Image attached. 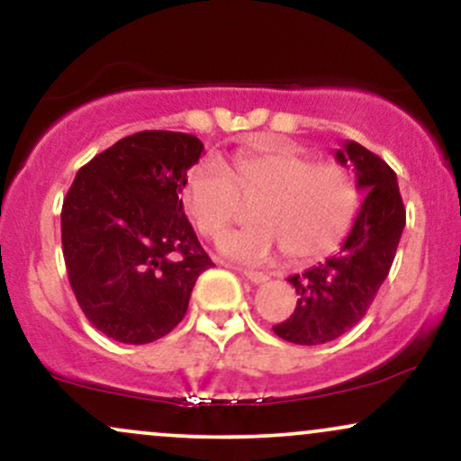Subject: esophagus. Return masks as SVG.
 <instances>
[{"label": "esophagus", "instance_id": "obj_1", "mask_svg": "<svg viewBox=\"0 0 461 461\" xmlns=\"http://www.w3.org/2000/svg\"><path fill=\"white\" fill-rule=\"evenodd\" d=\"M240 275H242V277H247L251 284H264V282H268V275L258 273V271H242V268H240Z\"/></svg>", "mask_w": 461, "mask_h": 461}]
</instances>
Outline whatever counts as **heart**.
I'll return each instance as SVG.
<instances>
[{
	"mask_svg": "<svg viewBox=\"0 0 461 461\" xmlns=\"http://www.w3.org/2000/svg\"><path fill=\"white\" fill-rule=\"evenodd\" d=\"M245 203H260L256 227L221 240V251L245 264H264L284 249L294 264L327 258L356 223L359 190L342 164L316 162L297 147H256L236 153L231 171L219 158L190 167L184 205L203 236L219 238L242 216Z\"/></svg>",
	"mask_w": 461,
	"mask_h": 461,
	"instance_id": "b5f03b06",
	"label": "heart"
}]
</instances>
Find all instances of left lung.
<instances>
[{"mask_svg": "<svg viewBox=\"0 0 461 461\" xmlns=\"http://www.w3.org/2000/svg\"><path fill=\"white\" fill-rule=\"evenodd\" d=\"M333 156L342 167L351 164L366 197L340 253L288 277L297 288V308L273 331L294 345H325L364 319L388 277L405 227L396 173L382 158L356 140L342 142Z\"/></svg>", "mask_w": 461, "mask_h": 461, "instance_id": "1", "label": "left lung"}]
</instances>
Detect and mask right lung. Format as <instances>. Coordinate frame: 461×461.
<instances>
[{
  "label": "right lung",
  "mask_w": 461,
  "mask_h": 461,
  "mask_svg": "<svg viewBox=\"0 0 461 461\" xmlns=\"http://www.w3.org/2000/svg\"><path fill=\"white\" fill-rule=\"evenodd\" d=\"M203 142L147 130L84 164L62 203V253L73 294L99 331L125 345L167 336L214 267L179 199Z\"/></svg>",
  "instance_id": "1"
}]
</instances>
